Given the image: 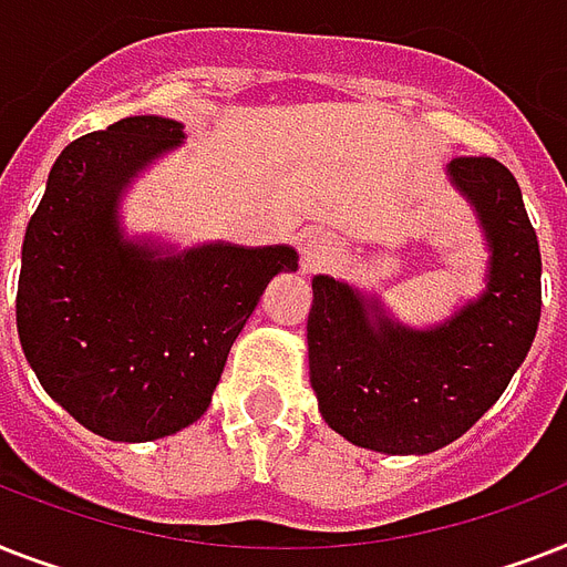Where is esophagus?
<instances>
[{"mask_svg": "<svg viewBox=\"0 0 567 567\" xmlns=\"http://www.w3.org/2000/svg\"><path fill=\"white\" fill-rule=\"evenodd\" d=\"M300 258L306 274H318L320 267H327L336 258V240L323 231H309V235H302Z\"/></svg>", "mask_w": 567, "mask_h": 567, "instance_id": "obj_1", "label": "esophagus"}]
</instances>
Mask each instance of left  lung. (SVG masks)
<instances>
[{
	"label": "left lung",
	"mask_w": 567,
	"mask_h": 567,
	"mask_svg": "<svg viewBox=\"0 0 567 567\" xmlns=\"http://www.w3.org/2000/svg\"><path fill=\"white\" fill-rule=\"evenodd\" d=\"M450 185L483 229L485 288L432 327H409L344 279H311L309 379L350 444L426 456L483 417L527 359L542 318V252L518 182L494 158H453Z\"/></svg>",
	"instance_id": "obj_1"
}]
</instances>
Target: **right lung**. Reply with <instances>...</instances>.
<instances>
[{
	"mask_svg": "<svg viewBox=\"0 0 567 567\" xmlns=\"http://www.w3.org/2000/svg\"><path fill=\"white\" fill-rule=\"evenodd\" d=\"M185 144L179 120H117L58 155L22 240L17 332L40 385L84 430L155 441L199 421L235 338L297 249L128 235L123 196Z\"/></svg>",
	"mask_w": 567,
	"mask_h": 567,
	"instance_id": "1",
	"label": "right lung"
}]
</instances>
